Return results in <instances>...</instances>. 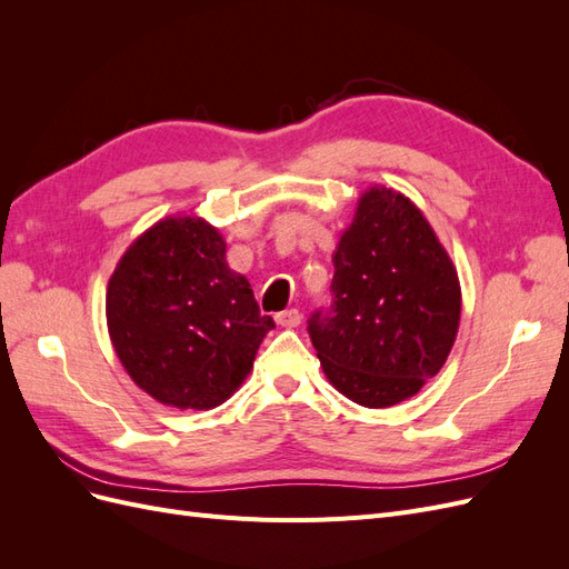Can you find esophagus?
Returning a JSON list of instances; mask_svg holds the SVG:
<instances>
[{"mask_svg":"<svg viewBox=\"0 0 569 569\" xmlns=\"http://www.w3.org/2000/svg\"><path fill=\"white\" fill-rule=\"evenodd\" d=\"M274 322H278L280 327H297V325H301V311L299 308H287V311L274 316Z\"/></svg>","mask_w":569,"mask_h":569,"instance_id":"esophagus-1","label":"esophagus"}]
</instances>
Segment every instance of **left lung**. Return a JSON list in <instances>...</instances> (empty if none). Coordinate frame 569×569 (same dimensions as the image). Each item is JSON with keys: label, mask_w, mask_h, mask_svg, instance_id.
Returning a JSON list of instances; mask_svg holds the SVG:
<instances>
[{"label": "left lung", "mask_w": 569, "mask_h": 569, "mask_svg": "<svg viewBox=\"0 0 569 569\" xmlns=\"http://www.w3.org/2000/svg\"><path fill=\"white\" fill-rule=\"evenodd\" d=\"M332 263V303L308 318L327 380L366 408L401 403L441 370L456 341L451 258L416 203L372 187Z\"/></svg>", "instance_id": "left-lung-1"}]
</instances>
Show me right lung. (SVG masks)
<instances>
[{
  "label": "right lung",
  "instance_id": "add662e5",
  "mask_svg": "<svg viewBox=\"0 0 569 569\" xmlns=\"http://www.w3.org/2000/svg\"><path fill=\"white\" fill-rule=\"evenodd\" d=\"M107 322L134 385L182 410L228 401L274 327L230 270L218 230L192 216L134 239L109 280Z\"/></svg>",
  "mask_w": 569,
  "mask_h": 569
}]
</instances>
